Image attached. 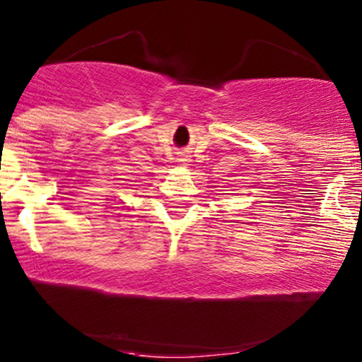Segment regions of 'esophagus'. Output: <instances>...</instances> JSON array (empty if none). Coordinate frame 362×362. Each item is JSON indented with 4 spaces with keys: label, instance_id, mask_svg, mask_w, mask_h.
<instances>
[{
    "label": "esophagus",
    "instance_id": "obj_1",
    "mask_svg": "<svg viewBox=\"0 0 362 362\" xmlns=\"http://www.w3.org/2000/svg\"><path fill=\"white\" fill-rule=\"evenodd\" d=\"M177 161H180V163H189V161H190V155H189V153H187V151L178 153Z\"/></svg>",
    "mask_w": 362,
    "mask_h": 362
}]
</instances>
